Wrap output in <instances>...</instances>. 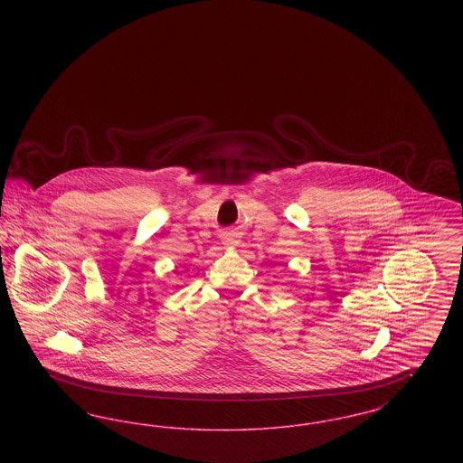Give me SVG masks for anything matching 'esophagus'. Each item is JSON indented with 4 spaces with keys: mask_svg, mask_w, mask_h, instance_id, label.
<instances>
[{
    "mask_svg": "<svg viewBox=\"0 0 463 463\" xmlns=\"http://www.w3.org/2000/svg\"><path fill=\"white\" fill-rule=\"evenodd\" d=\"M227 244H234V242H229V241H227Z\"/></svg>",
    "mask_w": 463,
    "mask_h": 463,
    "instance_id": "obj_1",
    "label": "esophagus"
}]
</instances>
